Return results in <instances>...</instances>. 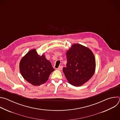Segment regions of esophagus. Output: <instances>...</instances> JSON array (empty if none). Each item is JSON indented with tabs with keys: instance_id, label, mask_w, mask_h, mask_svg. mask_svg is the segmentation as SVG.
Returning a JSON list of instances; mask_svg holds the SVG:
<instances>
[{
	"instance_id": "34e87169",
	"label": "esophagus",
	"mask_w": 120,
	"mask_h": 120,
	"mask_svg": "<svg viewBox=\"0 0 120 120\" xmlns=\"http://www.w3.org/2000/svg\"><path fill=\"white\" fill-rule=\"evenodd\" d=\"M62 68H63V66L60 65V66H59V67L58 68H57V69L58 70H61L62 69Z\"/></svg>"
}]
</instances>
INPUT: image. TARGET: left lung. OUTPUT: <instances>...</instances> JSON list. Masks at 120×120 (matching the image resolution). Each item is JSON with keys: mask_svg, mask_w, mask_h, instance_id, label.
Returning a JSON list of instances; mask_svg holds the SVG:
<instances>
[{"mask_svg": "<svg viewBox=\"0 0 120 120\" xmlns=\"http://www.w3.org/2000/svg\"><path fill=\"white\" fill-rule=\"evenodd\" d=\"M66 67L63 71L68 82L79 86L94 75L95 59L92 51L80 44H74L66 52Z\"/></svg>", "mask_w": 120, "mask_h": 120, "instance_id": "left-lung-1", "label": "left lung"}]
</instances>
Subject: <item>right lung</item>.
Segmentation results:
<instances>
[{
	"mask_svg": "<svg viewBox=\"0 0 120 120\" xmlns=\"http://www.w3.org/2000/svg\"><path fill=\"white\" fill-rule=\"evenodd\" d=\"M19 69L23 78L34 85H40L48 80L51 73L55 70L50 61L43 55H38L32 49L20 61Z\"/></svg>",
	"mask_w": 120,
	"mask_h": 120,
	"instance_id": "obj_1",
	"label": "right lung"
}]
</instances>
